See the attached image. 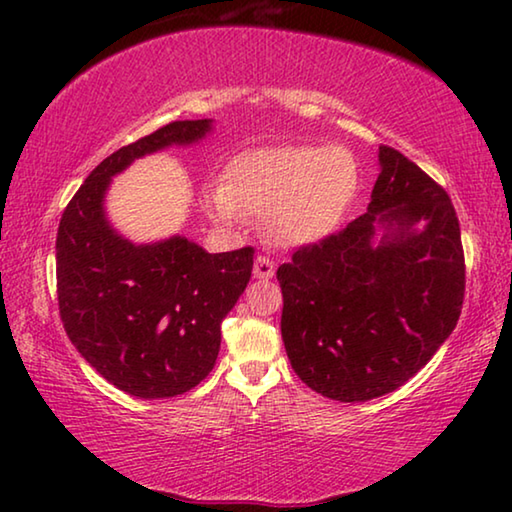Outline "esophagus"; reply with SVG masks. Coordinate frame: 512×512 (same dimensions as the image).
I'll list each match as a JSON object with an SVG mask.
<instances>
[{
  "label": "esophagus",
  "mask_w": 512,
  "mask_h": 512,
  "mask_svg": "<svg viewBox=\"0 0 512 512\" xmlns=\"http://www.w3.org/2000/svg\"><path fill=\"white\" fill-rule=\"evenodd\" d=\"M253 273H255V277H257V280H271V277L275 275V264H273V262H271V259H268V257H264V255H259V257L255 259Z\"/></svg>",
  "instance_id": "1"
}]
</instances>
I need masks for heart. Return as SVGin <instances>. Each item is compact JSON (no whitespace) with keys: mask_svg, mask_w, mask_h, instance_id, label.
I'll return each instance as SVG.
<instances>
[{"mask_svg":"<svg viewBox=\"0 0 512 512\" xmlns=\"http://www.w3.org/2000/svg\"><path fill=\"white\" fill-rule=\"evenodd\" d=\"M357 189L359 164L343 146H264L232 158L223 185L203 192V207L223 228L266 216L275 241L309 246L332 235Z\"/></svg>","mask_w":512,"mask_h":512,"instance_id":"b5f03b06","label":"heart"}]
</instances>
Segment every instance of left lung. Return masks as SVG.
Segmentation results:
<instances>
[{
	"instance_id": "1",
	"label": "left lung",
	"mask_w": 512,
	"mask_h": 512,
	"mask_svg": "<svg viewBox=\"0 0 512 512\" xmlns=\"http://www.w3.org/2000/svg\"><path fill=\"white\" fill-rule=\"evenodd\" d=\"M296 375L339 402L393 393L454 332L465 293L461 228L443 187L379 146L368 212L277 268Z\"/></svg>"
}]
</instances>
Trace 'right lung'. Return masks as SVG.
I'll return each instance as SVG.
<instances>
[{
    "label": "right lung",
    "mask_w": 512,
    "mask_h": 512,
    "mask_svg": "<svg viewBox=\"0 0 512 512\" xmlns=\"http://www.w3.org/2000/svg\"><path fill=\"white\" fill-rule=\"evenodd\" d=\"M212 119L171 121L108 155L65 207L56 237L58 309L81 357L142 400L176 397L210 375L221 323L253 273V248L207 253L187 237L133 244L112 228L106 194L137 158L189 146Z\"/></svg>",
    "instance_id": "right-lung-1"
}]
</instances>
